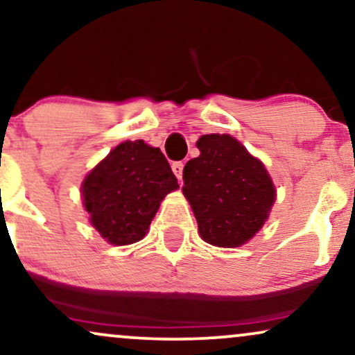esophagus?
Listing matches in <instances>:
<instances>
[{
  "label": "esophagus",
  "mask_w": 355,
  "mask_h": 355,
  "mask_svg": "<svg viewBox=\"0 0 355 355\" xmlns=\"http://www.w3.org/2000/svg\"><path fill=\"white\" fill-rule=\"evenodd\" d=\"M172 172L175 173V177L178 180H182V175H183V162H173L172 164Z\"/></svg>",
  "instance_id": "1"
}]
</instances>
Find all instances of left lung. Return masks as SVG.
<instances>
[{
	"label": "left lung",
	"instance_id": "8db88e82",
	"mask_svg": "<svg viewBox=\"0 0 355 355\" xmlns=\"http://www.w3.org/2000/svg\"><path fill=\"white\" fill-rule=\"evenodd\" d=\"M200 155L183 168V195L190 201L203 241L237 248L266 223L275 188L260 160L227 134L196 142Z\"/></svg>",
	"mask_w": 355,
	"mask_h": 355
}]
</instances>
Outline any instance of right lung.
<instances>
[{"instance_id": "obj_1", "label": "right lung", "mask_w": 355, "mask_h": 355, "mask_svg": "<svg viewBox=\"0 0 355 355\" xmlns=\"http://www.w3.org/2000/svg\"><path fill=\"white\" fill-rule=\"evenodd\" d=\"M178 182L160 149L125 141L82 183L83 205L95 230L114 245L141 241L160 201Z\"/></svg>"}]
</instances>
